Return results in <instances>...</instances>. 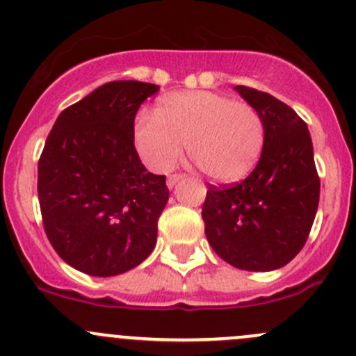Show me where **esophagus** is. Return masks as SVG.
Here are the masks:
<instances>
[{"label": "esophagus", "instance_id": "34e87169", "mask_svg": "<svg viewBox=\"0 0 356 356\" xmlns=\"http://www.w3.org/2000/svg\"><path fill=\"white\" fill-rule=\"evenodd\" d=\"M182 177H184V175H182V174H172V175H168V179H167V186H168V188L172 189V188H174L175 184H177L179 181H181Z\"/></svg>", "mask_w": 356, "mask_h": 356}]
</instances>
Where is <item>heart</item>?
<instances>
[{
	"instance_id": "obj_1",
	"label": "heart",
	"mask_w": 356,
	"mask_h": 356,
	"mask_svg": "<svg viewBox=\"0 0 356 356\" xmlns=\"http://www.w3.org/2000/svg\"><path fill=\"white\" fill-rule=\"evenodd\" d=\"M132 138L139 158L152 170H172L186 145L204 175L236 182L260 160L265 124L260 111L246 102L211 91H182L161 98L155 117L138 115Z\"/></svg>"
}]
</instances>
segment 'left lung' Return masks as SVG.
<instances>
[{
    "instance_id": "1",
    "label": "left lung",
    "mask_w": 356,
    "mask_h": 356,
    "mask_svg": "<svg viewBox=\"0 0 356 356\" xmlns=\"http://www.w3.org/2000/svg\"><path fill=\"white\" fill-rule=\"evenodd\" d=\"M236 91L260 111L265 146L254 170L232 186H208L201 217L215 253L232 267L267 272L289 264L307 243L321 195L310 132L272 95Z\"/></svg>"
}]
</instances>
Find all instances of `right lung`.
Listing matches in <instances>:
<instances>
[{
	"instance_id": "1",
	"label": "right lung",
	"mask_w": 356,
	"mask_h": 356,
	"mask_svg": "<svg viewBox=\"0 0 356 356\" xmlns=\"http://www.w3.org/2000/svg\"><path fill=\"white\" fill-rule=\"evenodd\" d=\"M156 91L139 81L99 86L58 115L44 143L42 225L60 258L84 274H124L156 245L168 188L146 170L132 138L139 106Z\"/></svg>"
}]
</instances>
